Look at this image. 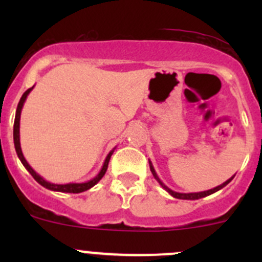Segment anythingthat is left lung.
<instances>
[{"instance_id": "left-lung-1", "label": "left lung", "mask_w": 262, "mask_h": 262, "mask_svg": "<svg viewBox=\"0 0 262 262\" xmlns=\"http://www.w3.org/2000/svg\"><path fill=\"white\" fill-rule=\"evenodd\" d=\"M149 168H150V171H152V175L155 176L156 180H157L158 182H160L161 186H162L163 189H165L166 191L168 192V194H171V195H172L173 198H176V199H184V200H196V199H202V198L208 196V195H210V194H213V192L218 191V190L223 189V187L226 186L227 184H229V182L232 181V179H233V178L228 179V180H227L226 182H223V184H222V185H219V186L214 187V189L207 190V191H200V192H189V194H184V192H176V191H173V190L168 189V187L166 186V185L163 184V182L161 181L160 179H158L157 173H156V171H155V168H153V166H152V163H150V161H149Z\"/></svg>"}]
</instances>
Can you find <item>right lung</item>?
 Returning a JSON list of instances; mask_svg holds the SVG:
<instances>
[{"instance_id":"obj_1","label":"right lung","mask_w":262,"mask_h":262,"mask_svg":"<svg viewBox=\"0 0 262 262\" xmlns=\"http://www.w3.org/2000/svg\"><path fill=\"white\" fill-rule=\"evenodd\" d=\"M33 89H34V86L30 87V89L26 90V91L24 92V95H23V96H21L20 101H18L17 109H16V115H15L14 143H15V149H16V153H17V157L20 158L21 163H23V165L25 166L26 170H28L29 172L31 173V176H33V178L35 179V180L38 181L39 184L41 185V186L46 187V189L53 190V191L71 192V194H78V192L86 191V190L91 189L92 186H95V185H96L97 182L101 180L102 176H104L105 172H106L107 165H109V161H110V157H112V155H113V152H114L115 148L109 152V155H107L106 160H105V162H104V165H102L101 171H100V172L97 173L96 178H94V179H92V180H90V181H87V182H82V184H52V182H48L47 180H44V179L41 178L40 175H38V173H36L35 171H34L33 168L30 167V165H29V163L26 162L25 157H24V155H23V150H21V147H20V115H21V110H23V106H24V102H25L26 97H28V95L30 94V91Z\"/></svg>"}]
</instances>
